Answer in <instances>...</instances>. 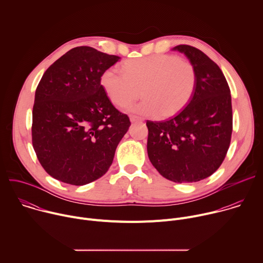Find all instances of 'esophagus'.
I'll list each match as a JSON object with an SVG mask.
<instances>
[{
    "label": "esophagus",
    "mask_w": 263,
    "mask_h": 263,
    "mask_svg": "<svg viewBox=\"0 0 263 263\" xmlns=\"http://www.w3.org/2000/svg\"><path fill=\"white\" fill-rule=\"evenodd\" d=\"M130 121L132 123H135V122H143V119L140 118V117H137V116H130Z\"/></svg>",
    "instance_id": "esophagus-1"
}]
</instances>
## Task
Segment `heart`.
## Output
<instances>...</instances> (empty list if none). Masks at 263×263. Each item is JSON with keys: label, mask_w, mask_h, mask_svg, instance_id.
I'll return each mask as SVG.
<instances>
[{"label": "heart", "mask_w": 263, "mask_h": 263, "mask_svg": "<svg viewBox=\"0 0 263 263\" xmlns=\"http://www.w3.org/2000/svg\"><path fill=\"white\" fill-rule=\"evenodd\" d=\"M124 73L106 69L101 86L110 102L127 107L140 97L143 101L130 108L149 118H172L182 111L194 96L197 83L195 66L175 55H152L130 59L123 64Z\"/></svg>", "instance_id": "obj_1"}]
</instances>
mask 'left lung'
I'll list each match as a JSON object with an SVG mask.
<instances>
[{
  "label": "left lung",
  "instance_id": "1",
  "mask_svg": "<svg viewBox=\"0 0 263 263\" xmlns=\"http://www.w3.org/2000/svg\"><path fill=\"white\" fill-rule=\"evenodd\" d=\"M195 66L194 96L179 114L166 121H146L147 155L161 176L177 183L198 182L222 163L231 141L230 88L218 65L199 49L180 45Z\"/></svg>",
  "mask_w": 263,
  "mask_h": 263
}]
</instances>
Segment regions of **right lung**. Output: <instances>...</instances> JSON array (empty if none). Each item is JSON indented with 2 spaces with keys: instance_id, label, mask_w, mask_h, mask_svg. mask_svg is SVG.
<instances>
[{
  "instance_id": "add662e5",
  "label": "right lung",
  "mask_w": 263,
  "mask_h": 263,
  "mask_svg": "<svg viewBox=\"0 0 263 263\" xmlns=\"http://www.w3.org/2000/svg\"><path fill=\"white\" fill-rule=\"evenodd\" d=\"M121 57L77 47L56 60L36 88L32 143L53 178L85 185L106 174L131 123L106 96L102 73Z\"/></svg>"
}]
</instances>
